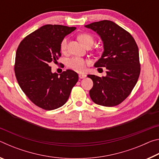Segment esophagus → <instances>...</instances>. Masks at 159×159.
Segmentation results:
<instances>
[{
    "instance_id": "obj_1",
    "label": "esophagus",
    "mask_w": 159,
    "mask_h": 159,
    "mask_svg": "<svg viewBox=\"0 0 159 159\" xmlns=\"http://www.w3.org/2000/svg\"><path fill=\"white\" fill-rule=\"evenodd\" d=\"M85 77H86V75L85 74H79L80 79H85Z\"/></svg>"
}]
</instances>
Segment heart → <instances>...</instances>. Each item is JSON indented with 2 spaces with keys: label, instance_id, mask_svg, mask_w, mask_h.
<instances>
[{
  "label": "heart",
  "instance_id": "heart-1",
  "mask_svg": "<svg viewBox=\"0 0 159 159\" xmlns=\"http://www.w3.org/2000/svg\"><path fill=\"white\" fill-rule=\"evenodd\" d=\"M79 41L82 43L86 46L88 45H92L94 43V38L92 35L88 33H83L80 34L78 36ZM67 46V39H64L61 42L60 44V49L62 52H64L66 49ZM88 61L85 60L84 59L78 57H74L69 59L66 61V66L68 68L71 69L74 71H76L78 72H81L84 71L86 65L88 64Z\"/></svg>",
  "mask_w": 159,
  "mask_h": 159
}]
</instances>
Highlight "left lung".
Instances as JSON below:
<instances>
[{"instance_id": "8db88e82", "label": "left lung", "mask_w": 159, "mask_h": 159, "mask_svg": "<svg viewBox=\"0 0 159 159\" xmlns=\"http://www.w3.org/2000/svg\"><path fill=\"white\" fill-rule=\"evenodd\" d=\"M85 27L95 31L103 43L101 58L94 66L107 69L106 76L88 75L93 81L90 98L99 105L116 106L130 95L138 82L140 73L138 45L133 37L114 21H96Z\"/></svg>"}]
</instances>
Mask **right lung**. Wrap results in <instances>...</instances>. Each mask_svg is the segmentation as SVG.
Segmentation results:
<instances>
[{
  "label": "right lung",
  "mask_w": 159,
  "mask_h": 159,
  "mask_svg": "<svg viewBox=\"0 0 159 159\" xmlns=\"http://www.w3.org/2000/svg\"><path fill=\"white\" fill-rule=\"evenodd\" d=\"M76 27L46 25L26 36L16 52L15 72L21 89L36 106L56 109L68 100L79 75L67 69L52 73L51 62L61 56L60 44Z\"/></svg>",
  "instance_id": "obj_1"
}]
</instances>
